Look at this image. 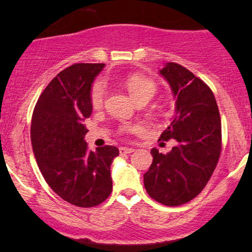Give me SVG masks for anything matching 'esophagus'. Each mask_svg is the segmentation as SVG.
Instances as JSON below:
<instances>
[{
    "instance_id": "34e87169",
    "label": "esophagus",
    "mask_w": 252,
    "mask_h": 252,
    "mask_svg": "<svg viewBox=\"0 0 252 252\" xmlns=\"http://www.w3.org/2000/svg\"><path fill=\"white\" fill-rule=\"evenodd\" d=\"M119 151H120V154H122V155H126V154H132L133 151H134V149H133V148L120 147L119 148Z\"/></svg>"
}]
</instances>
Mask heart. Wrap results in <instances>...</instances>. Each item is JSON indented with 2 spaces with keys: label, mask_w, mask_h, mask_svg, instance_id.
<instances>
[{
  "label": "heart",
  "mask_w": 252,
  "mask_h": 252,
  "mask_svg": "<svg viewBox=\"0 0 252 252\" xmlns=\"http://www.w3.org/2000/svg\"><path fill=\"white\" fill-rule=\"evenodd\" d=\"M125 87L127 92L129 93L130 97L134 101H150L154 97V95L157 92V86L154 81L148 79L143 75L134 74L127 78L125 81ZM105 96V86L102 81H96L93 85L91 91V102L94 108H98L102 105L103 99ZM133 127L126 126L124 127V130H132Z\"/></svg>",
  "instance_id": "1"
}]
</instances>
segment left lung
<instances>
[{
	"instance_id": "1",
	"label": "left lung",
	"mask_w": 252,
	"mask_h": 252,
	"mask_svg": "<svg viewBox=\"0 0 252 252\" xmlns=\"http://www.w3.org/2000/svg\"><path fill=\"white\" fill-rule=\"evenodd\" d=\"M158 73L175 101L173 119L159 140L174 139L177 146L166 155L151 149L143 181L151 198L177 206L196 197L211 178L221 151V120L212 91L194 73L172 62Z\"/></svg>"
}]
</instances>
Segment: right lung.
<instances>
[{
    "instance_id": "obj_1",
    "label": "right lung",
    "mask_w": 252,
    "mask_h": 252,
    "mask_svg": "<svg viewBox=\"0 0 252 252\" xmlns=\"http://www.w3.org/2000/svg\"><path fill=\"white\" fill-rule=\"evenodd\" d=\"M105 64L79 63L61 71L37 99L31 141L37 166L49 187L71 204L91 208L112 190L110 167L117 147L89 150L84 125L93 111V82Z\"/></svg>"
}]
</instances>
